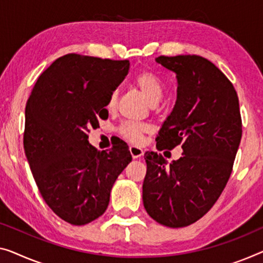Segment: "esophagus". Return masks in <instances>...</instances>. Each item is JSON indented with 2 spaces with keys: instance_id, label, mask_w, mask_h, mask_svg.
Returning <instances> with one entry per match:
<instances>
[{
  "instance_id": "esophagus-1",
  "label": "esophagus",
  "mask_w": 263,
  "mask_h": 263,
  "mask_svg": "<svg viewBox=\"0 0 263 263\" xmlns=\"http://www.w3.org/2000/svg\"><path fill=\"white\" fill-rule=\"evenodd\" d=\"M130 152H131V156L133 158H139V157H142L144 155V151L143 148H140L138 146H130Z\"/></svg>"
}]
</instances>
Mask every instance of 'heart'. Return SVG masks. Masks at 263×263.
<instances>
[{"instance_id": "b5f03b06", "label": "heart", "mask_w": 263, "mask_h": 263, "mask_svg": "<svg viewBox=\"0 0 263 263\" xmlns=\"http://www.w3.org/2000/svg\"><path fill=\"white\" fill-rule=\"evenodd\" d=\"M135 84L137 87L140 89L145 98L152 104H156L160 98L164 91V86L162 80L156 76L155 73L148 72V70H143L139 72L135 77ZM117 104V92H112L109 94L106 107L111 111L116 107ZM151 131V126L145 123H133V121H126V123L121 124L118 128L119 135L124 139L128 140L133 144H139L143 142V137L145 133Z\"/></svg>"}]
</instances>
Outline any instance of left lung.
<instances>
[{"label":"left lung","instance_id":"8db88e82","mask_svg":"<svg viewBox=\"0 0 263 263\" xmlns=\"http://www.w3.org/2000/svg\"><path fill=\"white\" fill-rule=\"evenodd\" d=\"M156 61L176 73L178 84L156 147L181 145L183 156L166 167L160 154H145L143 203L155 221L182 228L213 208L232 175L242 137L240 105L232 82L206 59L162 55Z\"/></svg>","mask_w":263,"mask_h":263}]
</instances>
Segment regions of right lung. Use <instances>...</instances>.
Returning <instances> with one entry per match:
<instances>
[{
	"instance_id": "add662e5",
	"label": "right lung",
	"mask_w": 263,
	"mask_h": 263,
	"mask_svg": "<svg viewBox=\"0 0 263 263\" xmlns=\"http://www.w3.org/2000/svg\"><path fill=\"white\" fill-rule=\"evenodd\" d=\"M128 68V60L67 54L39 77L27 101L23 146L31 174L47 205L73 226L105 213L132 160L125 144L98 151L87 136L108 118L109 94Z\"/></svg>"
}]
</instances>
